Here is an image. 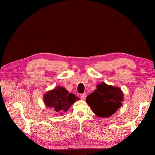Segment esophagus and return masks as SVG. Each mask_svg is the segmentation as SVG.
<instances>
[{
  "label": "esophagus",
  "instance_id": "esophagus-1",
  "mask_svg": "<svg viewBox=\"0 0 155 155\" xmlns=\"http://www.w3.org/2000/svg\"><path fill=\"white\" fill-rule=\"evenodd\" d=\"M80 97H81L82 100H84L85 98H86V97H87V94H85V93L81 94L80 95Z\"/></svg>",
  "mask_w": 155,
  "mask_h": 155
}]
</instances>
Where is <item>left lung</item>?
Segmentation results:
<instances>
[{"label": "left lung", "instance_id": "left-lung-1", "mask_svg": "<svg viewBox=\"0 0 155 155\" xmlns=\"http://www.w3.org/2000/svg\"><path fill=\"white\" fill-rule=\"evenodd\" d=\"M124 101L123 92L119 87L101 82L86 101L93 113L98 117L108 118L116 113Z\"/></svg>", "mask_w": 155, "mask_h": 155}]
</instances>
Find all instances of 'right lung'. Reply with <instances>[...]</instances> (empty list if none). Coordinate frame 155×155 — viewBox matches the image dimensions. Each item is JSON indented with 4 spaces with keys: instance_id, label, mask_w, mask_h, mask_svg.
Masks as SVG:
<instances>
[{
    "instance_id": "obj_1",
    "label": "right lung",
    "mask_w": 155,
    "mask_h": 155,
    "mask_svg": "<svg viewBox=\"0 0 155 155\" xmlns=\"http://www.w3.org/2000/svg\"><path fill=\"white\" fill-rule=\"evenodd\" d=\"M78 100L79 98L75 94L69 93L64 87L61 86L56 87L54 89L48 91L43 96L46 106L52 108L56 113L60 114L67 112L72 104Z\"/></svg>"
}]
</instances>
